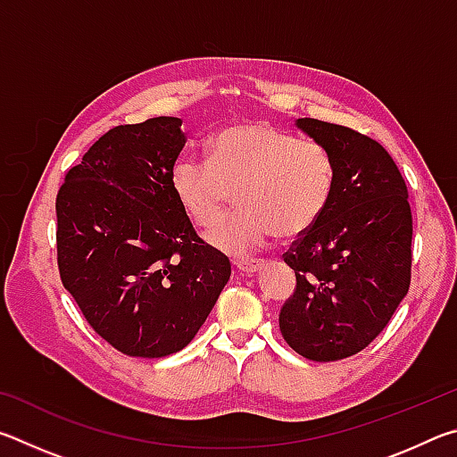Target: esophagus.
Instances as JSON below:
<instances>
[{
	"label": "esophagus",
	"instance_id": "34e87169",
	"mask_svg": "<svg viewBox=\"0 0 457 457\" xmlns=\"http://www.w3.org/2000/svg\"><path fill=\"white\" fill-rule=\"evenodd\" d=\"M234 266L244 274H253L258 272L262 266V260H234Z\"/></svg>",
	"mask_w": 457,
	"mask_h": 457
}]
</instances>
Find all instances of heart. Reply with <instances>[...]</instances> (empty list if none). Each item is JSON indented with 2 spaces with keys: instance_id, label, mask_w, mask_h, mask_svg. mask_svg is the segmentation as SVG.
I'll use <instances>...</instances> for the list:
<instances>
[{
  "instance_id": "b5f03b06",
  "label": "heart",
  "mask_w": 457,
  "mask_h": 457,
  "mask_svg": "<svg viewBox=\"0 0 457 457\" xmlns=\"http://www.w3.org/2000/svg\"><path fill=\"white\" fill-rule=\"evenodd\" d=\"M171 189L197 228H212L234 199L239 210L207 239L229 253H247L266 239L312 229L335 193V159L316 138L270 122H239L215 135L207 161L183 157Z\"/></svg>"
}]
</instances>
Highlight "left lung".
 Here are the masks:
<instances>
[{
    "label": "left lung",
    "mask_w": 457,
    "mask_h": 457,
    "mask_svg": "<svg viewBox=\"0 0 457 457\" xmlns=\"http://www.w3.org/2000/svg\"><path fill=\"white\" fill-rule=\"evenodd\" d=\"M298 127L335 159V193L282 256L296 288L278 320L304 359L340 361L367 349L409 292L411 205L403 175L375 138L316 119H298Z\"/></svg>",
    "instance_id": "left-lung-1"
}]
</instances>
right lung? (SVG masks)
Wrapping results in <instances>:
<instances>
[{
    "mask_svg": "<svg viewBox=\"0 0 457 457\" xmlns=\"http://www.w3.org/2000/svg\"><path fill=\"white\" fill-rule=\"evenodd\" d=\"M181 122L111 129L68 169L56 195L60 280L92 330L129 357L187 346L231 274L173 195Z\"/></svg>",
    "mask_w": 457,
    "mask_h": 457,
    "instance_id": "add662e5",
    "label": "right lung"
}]
</instances>
